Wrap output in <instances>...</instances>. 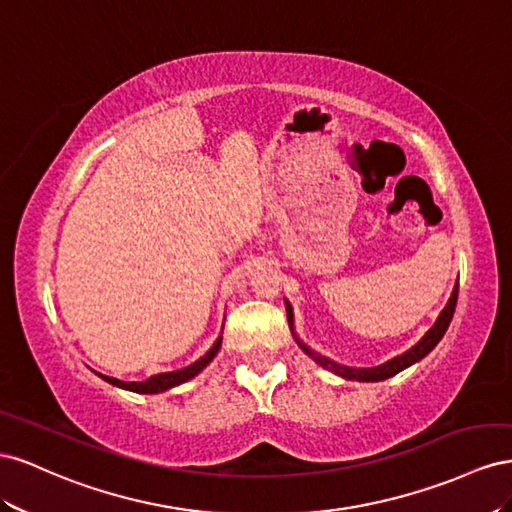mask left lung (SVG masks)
<instances>
[{
    "instance_id": "obj_1",
    "label": "left lung",
    "mask_w": 512,
    "mask_h": 512,
    "mask_svg": "<svg viewBox=\"0 0 512 512\" xmlns=\"http://www.w3.org/2000/svg\"><path fill=\"white\" fill-rule=\"evenodd\" d=\"M457 296H459V281L455 283V287H452V294H450L446 306L442 309V313L437 315L435 324L425 332V337H422L416 345H412L410 349H407V352L390 358L388 362L377 364V367H364V369L347 367V364H339L337 360H332V358H328V356L317 354L315 349H311V347L306 345V343L298 337V334H296V328H294V309H291V304H289L287 298H285V311H287L289 330H291V334H294V339H296L298 347H300L302 352H304L306 356H309L311 360H315V362L319 364V367H324L326 371H330V373H334V375H341L343 379H352V382H384V379H388V377H392V375H397V373H401L403 369L412 367V364L420 362L422 358H425V356L431 352V349H433L437 343L442 341V337H444L448 326H450V319H452V315H455Z\"/></svg>"
}]
</instances>
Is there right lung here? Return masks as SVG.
<instances>
[{
	"instance_id": "obj_1",
	"label": "right lung",
	"mask_w": 512,
	"mask_h": 512,
	"mask_svg": "<svg viewBox=\"0 0 512 512\" xmlns=\"http://www.w3.org/2000/svg\"><path fill=\"white\" fill-rule=\"evenodd\" d=\"M221 343H223V330H221V337L214 341V345L199 360H195L193 364H188V367L178 369V371L152 375L150 379H145V382H122V379H115V377H107V375H100V373H96V375L105 379V382H109L111 386H118L122 390L139 392V394H158V392H165V390L180 386V384L188 382V379H193L195 375H199L214 360V356L218 354V349H221Z\"/></svg>"
}]
</instances>
